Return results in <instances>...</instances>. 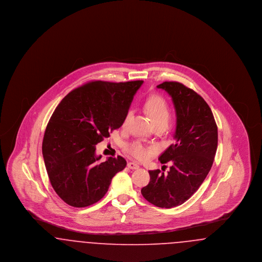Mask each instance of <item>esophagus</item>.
<instances>
[{"instance_id":"34e87169","label":"esophagus","mask_w":262,"mask_h":262,"mask_svg":"<svg viewBox=\"0 0 262 262\" xmlns=\"http://www.w3.org/2000/svg\"><path fill=\"white\" fill-rule=\"evenodd\" d=\"M127 167L129 168V169H132V170H137L139 168V166H138V164H137L136 162H128L127 163Z\"/></svg>"}]
</instances>
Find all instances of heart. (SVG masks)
<instances>
[{"mask_svg": "<svg viewBox=\"0 0 262 262\" xmlns=\"http://www.w3.org/2000/svg\"><path fill=\"white\" fill-rule=\"evenodd\" d=\"M144 106L147 112L149 113L151 120L154 123V125L168 124L171 117V111H170L169 104L162 96L151 95L146 100ZM132 116H133V111L128 110L125 114V119H124V123H123L124 126L127 125ZM126 149L132 155H134L138 159H145L151 154V149L149 147L145 146L140 141H134L129 143Z\"/></svg>", "mask_w": 262, "mask_h": 262, "instance_id": "heart-1", "label": "heart"}]
</instances>
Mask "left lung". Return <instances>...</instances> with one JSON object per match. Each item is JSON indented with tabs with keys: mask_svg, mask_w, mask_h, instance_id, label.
<instances>
[{
	"mask_svg": "<svg viewBox=\"0 0 262 262\" xmlns=\"http://www.w3.org/2000/svg\"><path fill=\"white\" fill-rule=\"evenodd\" d=\"M172 97L177 115L174 143L159 157L172 162L167 174L149 171L150 182L141 194L161 208L186 202L199 188L211 169L218 144V128L211 109L200 94L183 83L165 81L157 85Z\"/></svg>",
	"mask_w": 262,
	"mask_h": 262,
	"instance_id": "1",
	"label": "left lung"
}]
</instances>
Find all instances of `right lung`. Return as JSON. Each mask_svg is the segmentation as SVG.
I'll return each instance as SVG.
<instances>
[{"mask_svg": "<svg viewBox=\"0 0 262 262\" xmlns=\"http://www.w3.org/2000/svg\"><path fill=\"white\" fill-rule=\"evenodd\" d=\"M142 80L90 81L60 102L47 125L42 153L51 185L67 204L86 207L108 191L113 177L124 170L122 156L100 162L96 144L124 123Z\"/></svg>", "mask_w": 262, "mask_h": 262, "instance_id": "add662e5", "label": "right lung"}]
</instances>
